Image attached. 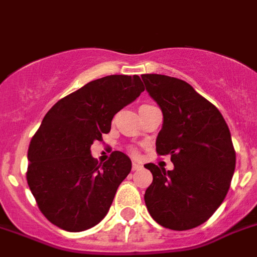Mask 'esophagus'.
<instances>
[{"label": "esophagus", "mask_w": 257, "mask_h": 257, "mask_svg": "<svg viewBox=\"0 0 257 257\" xmlns=\"http://www.w3.org/2000/svg\"><path fill=\"white\" fill-rule=\"evenodd\" d=\"M142 168V166L141 164H140V163H133V166H132V169H133V171H138V169H141Z\"/></svg>", "instance_id": "1"}]
</instances>
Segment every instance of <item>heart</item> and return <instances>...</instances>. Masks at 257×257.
Wrapping results in <instances>:
<instances>
[{
    "label": "heart",
    "instance_id": "obj_1",
    "mask_svg": "<svg viewBox=\"0 0 257 257\" xmlns=\"http://www.w3.org/2000/svg\"><path fill=\"white\" fill-rule=\"evenodd\" d=\"M133 153H136V151H135V150H133Z\"/></svg>",
    "mask_w": 257,
    "mask_h": 257
}]
</instances>
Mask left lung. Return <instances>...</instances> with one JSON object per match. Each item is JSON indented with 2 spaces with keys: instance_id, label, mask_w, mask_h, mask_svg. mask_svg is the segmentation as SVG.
I'll return each instance as SVG.
<instances>
[{
  "instance_id": "obj_1",
  "label": "left lung",
  "mask_w": 257,
  "mask_h": 257,
  "mask_svg": "<svg viewBox=\"0 0 257 257\" xmlns=\"http://www.w3.org/2000/svg\"><path fill=\"white\" fill-rule=\"evenodd\" d=\"M142 80L163 113L156 153L171 155L175 168L145 166L153 184L145 193L151 217L172 230H189L206 222L221 206L235 169L230 131L221 112L190 84L149 73Z\"/></svg>"
}]
</instances>
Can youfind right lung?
Here are the masks:
<instances>
[{
	"mask_svg": "<svg viewBox=\"0 0 257 257\" xmlns=\"http://www.w3.org/2000/svg\"><path fill=\"white\" fill-rule=\"evenodd\" d=\"M145 90L140 76L111 75L62 98L42 119L28 149L27 181L40 211L63 230H88L112 204L132 162L121 151L98 166L90 147L115 113Z\"/></svg>",
	"mask_w": 257,
	"mask_h": 257,
	"instance_id": "1",
	"label": "right lung"
}]
</instances>
